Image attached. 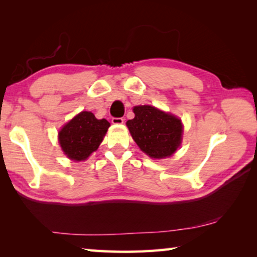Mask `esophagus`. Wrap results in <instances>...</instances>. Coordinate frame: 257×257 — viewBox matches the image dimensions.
<instances>
[{
  "label": "esophagus",
  "instance_id": "1",
  "mask_svg": "<svg viewBox=\"0 0 257 257\" xmlns=\"http://www.w3.org/2000/svg\"><path fill=\"white\" fill-rule=\"evenodd\" d=\"M124 119L123 118H112V123L113 124H122Z\"/></svg>",
  "mask_w": 257,
  "mask_h": 257
}]
</instances>
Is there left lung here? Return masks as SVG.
Instances as JSON below:
<instances>
[{
	"label": "left lung",
	"instance_id": "1",
	"mask_svg": "<svg viewBox=\"0 0 257 257\" xmlns=\"http://www.w3.org/2000/svg\"><path fill=\"white\" fill-rule=\"evenodd\" d=\"M135 118L127 127L139 149L152 159H165L179 149L182 139L181 120L151 105L133 108Z\"/></svg>",
	"mask_w": 257,
	"mask_h": 257
}]
</instances>
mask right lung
I'll list each match as a JSON object with an SVG mask.
<instances>
[{
	"label": "right lung",
	"mask_w": 257,
	"mask_h": 257,
	"mask_svg": "<svg viewBox=\"0 0 257 257\" xmlns=\"http://www.w3.org/2000/svg\"><path fill=\"white\" fill-rule=\"evenodd\" d=\"M108 127L107 120H98L92 112L82 111L59 132L61 149L70 160L85 161L98 149Z\"/></svg>",
	"instance_id": "add662e5"
}]
</instances>
